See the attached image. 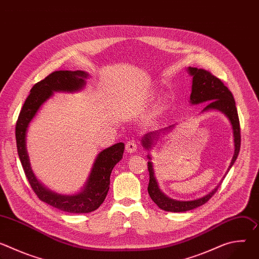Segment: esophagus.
<instances>
[{"label":"esophagus","mask_w":259,"mask_h":259,"mask_svg":"<svg viewBox=\"0 0 259 259\" xmlns=\"http://www.w3.org/2000/svg\"><path fill=\"white\" fill-rule=\"evenodd\" d=\"M136 149H137V143L135 140H129L126 143V151L128 153H133L136 151Z\"/></svg>","instance_id":"obj_1"}]
</instances>
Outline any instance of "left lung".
Segmentation results:
<instances>
[{
    "label": "left lung",
    "mask_w": 259,
    "mask_h": 259,
    "mask_svg": "<svg viewBox=\"0 0 259 259\" xmlns=\"http://www.w3.org/2000/svg\"><path fill=\"white\" fill-rule=\"evenodd\" d=\"M189 71L191 76H193V86H192V94H191V103L198 104L202 102H208L206 107L203 109L210 110V109H217L220 110L221 113H224L230 120L233 131H234V141H235V154L233 157V160L231 162V165L228 169L232 168L235 161L237 160V157L240 152L241 147V131H240V121L238 116V110L236 107V102L234 99V96L232 92L229 90L227 86L221 82L220 79L215 77L214 75L206 69L203 68H197V67H189ZM174 127V125L169 126L163 130L156 131V132H150L147 133L142 138V144L146 150L151 149V145L153 143V138L158 136L161 132L170 130ZM147 158L150 161L147 162V168H149L150 172V182L149 187H147V192L151 199L157 204L159 208L165 211L169 212H186L189 210H193L197 207H200L207 203L212 196L217 192L218 188L220 187L221 181L218 186L208 195H206L203 198H200L198 200L194 201H176L173 199L168 198L165 196L161 190L159 189L158 182L155 177L153 164L151 162V156L147 155ZM228 173V172H227Z\"/></svg>",
    "instance_id": "obj_1"
}]
</instances>
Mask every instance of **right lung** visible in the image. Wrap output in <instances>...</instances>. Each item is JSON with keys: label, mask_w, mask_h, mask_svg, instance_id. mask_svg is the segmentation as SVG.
I'll list each match as a JSON object with an SVG mask.
<instances>
[{"label": "right lung", "mask_w": 259, "mask_h": 259, "mask_svg": "<svg viewBox=\"0 0 259 259\" xmlns=\"http://www.w3.org/2000/svg\"><path fill=\"white\" fill-rule=\"evenodd\" d=\"M87 76L82 70H56L34 84L20 110L15 127L17 152L30 188L41 201L69 213H89L103 203L109 190L110 173L123 158L124 143L114 144L98 154L86 186L81 193L73 196H61L44 188L33 175L26 152L25 135L28 124L53 92L78 91L85 85Z\"/></svg>", "instance_id": "1"}]
</instances>
